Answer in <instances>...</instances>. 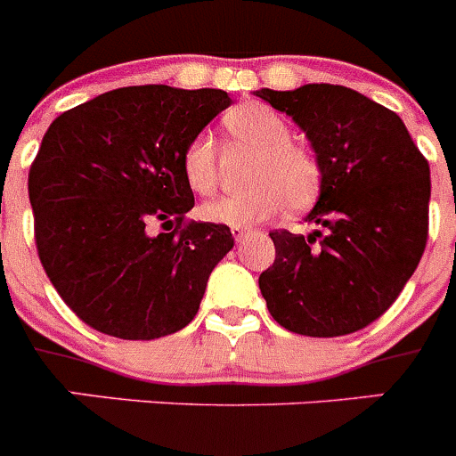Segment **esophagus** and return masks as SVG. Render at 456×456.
I'll list each match as a JSON object with an SVG mask.
<instances>
[{"label": "esophagus", "instance_id": "obj_1", "mask_svg": "<svg viewBox=\"0 0 456 456\" xmlns=\"http://www.w3.org/2000/svg\"><path fill=\"white\" fill-rule=\"evenodd\" d=\"M231 232H232V237H235V240H241V237H247L248 232H251V228H247V225H232Z\"/></svg>", "mask_w": 456, "mask_h": 456}]
</instances>
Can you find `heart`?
Listing matches in <instances>:
<instances>
[{
  "label": "heart",
  "instance_id": "obj_1",
  "mask_svg": "<svg viewBox=\"0 0 456 456\" xmlns=\"http://www.w3.org/2000/svg\"><path fill=\"white\" fill-rule=\"evenodd\" d=\"M231 151H251L244 168L247 187L203 205L208 221L228 225H253L281 215L285 208L301 209L315 200L322 184V167L315 152L289 136V123L276 109L260 102L237 104L221 118ZM184 183L200 196L215 193L221 183V157L215 141L196 134L180 155Z\"/></svg>",
  "mask_w": 456,
  "mask_h": 456
}]
</instances>
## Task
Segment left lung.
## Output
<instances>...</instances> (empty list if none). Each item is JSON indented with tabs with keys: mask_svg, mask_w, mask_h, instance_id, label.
<instances>
[{
	"mask_svg": "<svg viewBox=\"0 0 456 456\" xmlns=\"http://www.w3.org/2000/svg\"><path fill=\"white\" fill-rule=\"evenodd\" d=\"M292 116L317 152L313 235L272 231L276 260L260 292L288 331L336 338L384 315L413 276L429 235V162L402 118L333 84L256 91Z\"/></svg>",
	"mask_w": 456,
	"mask_h": 456,
	"instance_id": "obj_1",
	"label": "left lung"
}]
</instances>
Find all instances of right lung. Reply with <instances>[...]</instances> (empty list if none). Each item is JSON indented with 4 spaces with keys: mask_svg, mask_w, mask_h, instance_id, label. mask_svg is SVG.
Returning a JSON list of instances; mask_svg holds the SVG:
<instances>
[{
    "mask_svg": "<svg viewBox=\"0 0 456 456\" xmlns=\"http://www.w3.org/2000/svg\"><path fill=\"white\" fill-rule=\"evenodd\" d=\"M228 104L219 88L146 84L102 93L50 125L29 168L34 240L84 324L155 340L196 317L232 232L187 219L193 193L180 155Z\"/></svg>",
    "mask_w": 456,
    "mask_h": 456,
    "instance_id": "add662e5",
    "label": "right lung"
}]
</instances>
